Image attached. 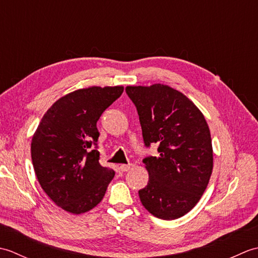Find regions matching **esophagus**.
<instances>
[{"label":"esophagus","instance_id":"34e87169","mask_svg":"<svg viewBox=\"0 0 258 258\" xmlns=\"http://www.w3.org/2000/svg\"><path fill=\"white\" fill-rule=\"evenodd\" d=\"M130 168H131V164H122V165L119 166V169L122 172H127Z\"/></svg>","mask_w":258,"mask_h":258}]
</instances>
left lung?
Masks as SVG:
<instances>
[{
  "instance_id": "obj_1",
  "label": "left lung",
  "mask_w": 258,
  "mask_h": 258,
  "mask_svg": "<svg viewBox=\"0 0 258 258\" xmlns=\"http://www.w3.org/2000/svg\"><path fill=\"white\" fill-rule=\"evenodd\" d=\"M138 109L144 143L158 156L143 161L149 183L139 190L152 215L171 221L193 208L213 171V146L204 115L183 93L165 84L126 86Z\"/></svg>"
}]
</instances>
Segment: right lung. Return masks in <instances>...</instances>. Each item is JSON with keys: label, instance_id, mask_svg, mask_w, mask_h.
I'll return each instance as SVG.
<instances>
[{"label": "right lung", "instance_id": "add662e5", "mask_svg": "<svg viewBox=\"0 0 258 258\" xmlns=\"http://www.w3.org/2000/svg\"><path fill=\"white\" fill-rule=\"evenodd\" d=\"M124 91L89 86L62 96L43 115L33 135L31 156L41 187L55 205L71 214L91 211L100 203L115 172L102 166L96 123Z\"/></svg>", "mask_w": 258, "mask_h": 258}]
</instances>
